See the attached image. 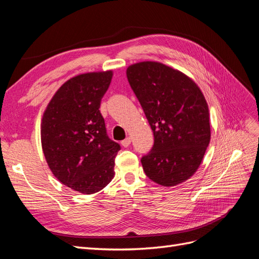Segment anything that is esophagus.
<instances>
[{
    "instance_id": "esophagus-1",
    "label": "esophagus",
    "mask_w": 259,
    "mask_h": 259,
    "mask_svg": "<svg viewBox=\"0 0 259 259\" xmlns=\"http://www.w3.org/2000/svg\"><path fill=\"white\" fill-rule=\"evenodd\" d=\"M131 143H132V139L130 138V137H127V138H125L124 140H122V143H121V145L123 146V147H128L130 145H131Z\"/></svg>"
}]
</instances>
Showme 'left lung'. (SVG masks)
<instances>
[{
    "instance_id": "left-lung-1",
    "label": "left lung",
    "mask_w": 259,
    "mask_h": 259,
    "mask_svg": "<svg viewBox=\"0 0 259 259\" xmlns=\"http://www.w3.org/2000/svg\"><path fill=\"white\" fill-rule=\"evenodd\" d=\"M126 75L154 136L151 151L142 158L146 175L164 187L186 182L210 140L204 95L189 76L161 62H137Z\"/></svg>"
}]
</instances>
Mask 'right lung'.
Instances as JSON below:
<instances>
[{"instance_id":"1","label":"right lung","mask_w":259,"mask_h":259,"mask_svg":"<svg viewBox=\"0 0 259 259\" xmlns=\"http://www.w3.org/2000/svg\"><path fill=\"white\" fill-rule=\"evenodd\" d=\"M111 70L88 72L62 84L43 113L45 160L61 184L84 194L100 191L114 177L120 145L107 135L99 108L111 83Z\"/></svg>"}]
</instances>
